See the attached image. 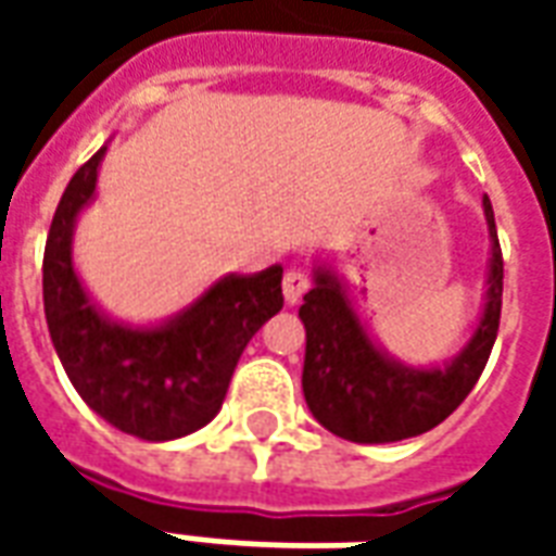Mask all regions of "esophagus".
I'll return each mask as SVG.
<instances>
[{
  "label": "esophagus",
  "instance_id": "34e87169",
  "mask_svg": "<svg viewBox=\"0 0 556 556\" xmlns=\"http://www.w3.org/2000/svg\"><path fill=\"white\" fill-rule=\"evenodd\" d=\"M309 289V274L301 270V267H291L286 270V277H282V294H286V303H301L303 294Z\"/></svg>",
  "mask_w": 556,
  "mask_h": 556
}]
</instances>
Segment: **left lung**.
<instances>
[{"label":"left lung","instance_id":"left-lung-1","mask_svg":"<svg viewBox=\"0 0 556 556\" xmlns=\"http://www.w3.org/2000/svg\"><path fill=\"white\" fill-rule=\"evenodd\" d=\"M482 205L491 231L489 303L473 339L446 369L419 372L387 361L366 337L337 279L315 270V286L301 306L303 396L327 431L354 443L405 441L434 429L473 390L494 349L503 303V253L489 195Z\"/></svg>","mask_w":556,"mask_h":556}]
</instances>
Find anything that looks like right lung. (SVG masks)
I'll return each instance as SVG.
<instances>
[{
	"mask_svg": "<svg viewBox=\"0 0 556 556\" xmlns=\"http://www.w3.org/2000/svg\"><path fill=\"white\" fill-rule=\"evenodd\" d=\"M103 148L77 169L43 250V313L55 354L91 410L125 434L172 441L217 417L247 342L282 309V267L219 279L181 318L154 330L106 321L71 265V229L94 193Z\"/></svg>",
	"mask_w": 556,
	"mask_h": 556,
	"instance_id": "1",
	"label": "right lung"
}]
</instances>
